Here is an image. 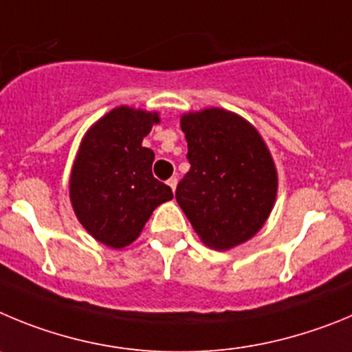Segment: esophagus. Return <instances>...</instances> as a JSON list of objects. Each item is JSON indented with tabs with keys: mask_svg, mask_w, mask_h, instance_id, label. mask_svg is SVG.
I'll use <instances>...</instances> for the list:
<instances>
[{
	"mask_svg": "<svg viewBox=\"0 0 352 352\" xmlns=\"http://www.w3.org/2000/svg\"><path fill=\"white\" fill-rule=\"evenodd\" d=\"M170 186V188H172V191H175V188H177V179L175 177H172V179H168V182H166Z\"/></svg>",
	"mask_w": 352,
	"mask_h": 352,
	"instance_id": "34e87169",
	"label": "esophagus"
}]
</instances>
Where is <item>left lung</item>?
<instances>
[{"label":"left lung","mask_w":352,"mask_h":352,"mask_svg":"<svg viewBox=\"0 0 352 352\" xmlns=\"http://www.w3.org/2000/svg\"><path fill=\"white\" fill-rule=\"evenodd\" d=\"M191 170L177 186V204L215 251L251 240L265 226L277 198L270 148L242 116L210 107L180 116Z\"/></svg>","instance_id":"obj_1"}]
</instances>
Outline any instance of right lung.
Returning <instances> with one entry per match:
<instances>
[{"label":"right lung","instance_id":"right-lung-1","mask_svg":"<svg viewBox=\"0 0 352 352\" xmlns=\"http://www.w3.org/2000/svg\"><path fill=\"white\" fill-rule=\"evenodd\" d=\"M160 113L121 105L82 137L69 173V201L94 240L122 249L140 236L156 207L173 198L153 177L154 153L142 142Z\"/></svg>","mask_w":352,"mask_h":352}]
</instances>
